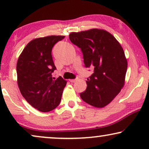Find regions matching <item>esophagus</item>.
Instances as JSON below:
<instances>
[{
  "instance_id": "1",
  "label": "esophagus",
  "mask_w": 149,
  "mask_h": 149,
  "mask_svg": "<svg viewBox=\"0 0 149 149\" xmlns=\"http://www.w3.org/2000/svg\"><path fill=\"white\" fill-rule=\"evenodd\" d=\"M78 78H76V79H70V80H69L70 81L71 83H74V82H76V81L78 80Z\"/></svg>"
}]
</instances>
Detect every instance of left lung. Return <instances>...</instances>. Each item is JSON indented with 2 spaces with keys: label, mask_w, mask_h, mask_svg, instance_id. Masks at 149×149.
I'll return each mask as SVG.
<instances>
[{
  "label": "left lung",
  "mask_w": 149,
  "mask_h": 149,
  "mask_svg": "<svg viewBox=\"0 0 149 149\" xmlns=\"http://www.w3.org/2000/svg\"><path fill=\"white\" fill-rule=\"evenodd\" d=\"M69 38L81 49L85 67L94 68L86 81V90L80 93L81 99L93 107H105L120 92L125 82L127 62L123 48L104 30L72 32Z\"/></svg>",
  "instance_id": "1"
}]
</instances>
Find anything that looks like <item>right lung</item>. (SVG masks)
<instances>
[{
	"label": "right lung",
	"instance_id": "add662e5",
	"mask_svg": "<svg viewBox=\"0 0 149 149\" xmlns=\"http://www.w3.org/2000/svg\"><path fill=\"white\" fill-rule=\"evenodd\" d=\"M64 36H49L32 40L24 49L17 63V84L22 95L32 107L49 112L60 104L66 81L54 80L56 70L52 51Z\"/></svg>",
	"mask_w": 149,
	"mask_h": 149
}]
</instances>
